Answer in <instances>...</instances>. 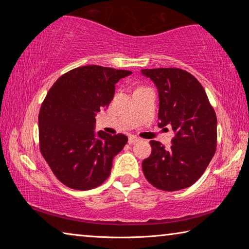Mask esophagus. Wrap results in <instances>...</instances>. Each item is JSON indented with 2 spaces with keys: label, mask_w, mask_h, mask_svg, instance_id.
Instances as JSON below:
<instances>
[{
  "label": "esophagus",
  "mask_w": 249,
  "mask_h": 249,
  "mask_svg": "<svg viewBox=\"0 0 249 249\" xmlns=\"http://www.w3.org/2000/svg\"><path fill=\"white\" fill-rule=\"evenodd\" d=\"M141 140H140V137H137V136H134V135H130V136L128 137V142L130 145H133V144H135V142H140Z\"/></svg>",
  "instance_id": "1"
}]
</instances>
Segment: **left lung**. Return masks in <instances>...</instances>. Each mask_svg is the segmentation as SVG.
<instances>
[{"label": "left lung", "mask_w": 249, "mask_h": 249, "mask_svg": "<svg viewBox=\"0 0 249 249\" xmlns=\"http://www.w3.org/2000/svg\"><path fill=\"white\" fill-rule=\"evenodd\" d=\"M159 93V127L171 126L172 145L150 141L151 154L142 163L147 181L163 191L188 188L203 175L216 150V114L203 87L179 68L142 69Z\"/></svg>", "instance_id": "1"}]
</instances>
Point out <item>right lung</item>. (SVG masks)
I'll use <instances>...</instances> for the list:
<instances>
[{"label":"right lung","instance_id":"1","mask_svg":"<svg viewBox=\"0 0 249 249\" xmlns=\"http://www.w3.org/2000/svg\"><path fill=\"white\" fill-rule=\"evenodd\" d=\"M132 71L83 66L50 88L38 115L39 149L57 179L74 190H90L108 178L113 158L128 138L94 133L95 115L113 100L115 83Z\"/></svg>","mask_w":249,"mask_h":249}]
</instances>
